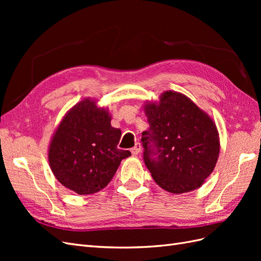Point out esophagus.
Returning <instances> with one entry per match:
<instances>
[{
	"mask_svg": "<svg viewBox=\"0 0 261 261\" xmlns=\"http://www.w3.org/2000/svg\"><path fill=\"white\" fill-rule=\"evenodd\" d=\"M140 150H141V145L139 143H136L135 146H134L132 149H130V152L132 154L134 155H137L140 153Z\"/></svg>",
	"mask_w": 261,
	"mask_h": 261,
	"instance_id": "1",
	"label": "esophagus"
}]
</instances>
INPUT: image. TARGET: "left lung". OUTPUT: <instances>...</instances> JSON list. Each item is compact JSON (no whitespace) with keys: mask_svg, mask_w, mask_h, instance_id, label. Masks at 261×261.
<instances>
[{"mask_svg":"<svg viewBox=\"0 0 261 261\" xmlns=\"http://www.w3.org/2000/svg\"><path fill=\"white\" fill-rule=\"evenodd\" d=\"M149 129L141 134L144 162L155 183L173 194L203 184L220 151L215 123L192 100L174 91L145 108Z\"/></svg>","mask_w":261,"mask_h":261,"instance_id":"8db88e82","label":"left lung"}]
</instances>
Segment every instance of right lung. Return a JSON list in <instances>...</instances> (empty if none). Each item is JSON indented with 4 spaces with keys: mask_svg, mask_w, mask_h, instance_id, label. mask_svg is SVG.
<instances>
[{
    "mask_svg": "<svg viewBox=\"0 0 261 261\" xmlns=\"http://www.w3.org/2000/svg\"><path fill=\"white\" fill-rule=\"evenodd\" d=\"M122 133L111 126L107 110L90 100L75 106L63 118L49 149L53 174L80 195L94 194L114 176L121 161L132 153L117 148Z\"/></svg>",
    "mask_w": 261,
    "mask_h": 261,
    "instance_id": "right-lung-1",
    "label": "right lung"
}]
</instances>
